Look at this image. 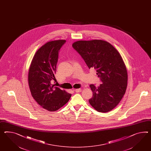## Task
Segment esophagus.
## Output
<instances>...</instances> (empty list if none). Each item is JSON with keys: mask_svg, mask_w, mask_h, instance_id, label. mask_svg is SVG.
Here are the masks:
<instances>
[{"mask_svg": "<svg viewBox=\"0 0 151 151\" xmlns=\"http://www.w3.org/2000/svg\"><path fill=\"white\" fill-rule=\"evenodd\" d=\"M76 93H80V92H81V91H82V90L81 89H76L75 90H74Z\"/></svg>", "mask_w": 151, "mask_h": 151, "instance_id": "obj_1", "label": "esophagus"}]
</instances>
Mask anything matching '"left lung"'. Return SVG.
<instances>
[{
  "instance_id": "8db88e82",
  "label": "left lung",
  "mask_w": 151,
  "mask_h": 151,
  "mask_svg": "<svg viewBox=\"0 0 151 151\" xmlns=\"http://www.w3.org/2000/svg\"><path fill=\"white\" fill-rule=\"evenodd\" d=\"M72 47L81 55L89 68H94L102 84H90L93 97L90 104L97 111L108 112L115 108L124 95L128 84V72L119 52L102 40H78Z\"/></svg>"
}]
</instances>
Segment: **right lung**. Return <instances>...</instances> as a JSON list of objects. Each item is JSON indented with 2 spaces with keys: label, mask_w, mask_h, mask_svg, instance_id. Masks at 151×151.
<instances>
[{
  "label": "right lung",
  "mask_w": 151,
  "mask_h": 151,
  "mask_svg": "<svg viewBox=\"0 0 151 151\" xmlns=\"http://www.w3.org/2000/svg\"><path fill=\"white\" fill-rule=\"evenodd\" d=\"M65 42V40H56L45 43L37 51L29 66L28 81L32 96L50 112L62 107L72 95L51 83V80L56 81L55 74L58 51Z\"/></svg>",
  "instance_id": "1"
}]
</instances>
